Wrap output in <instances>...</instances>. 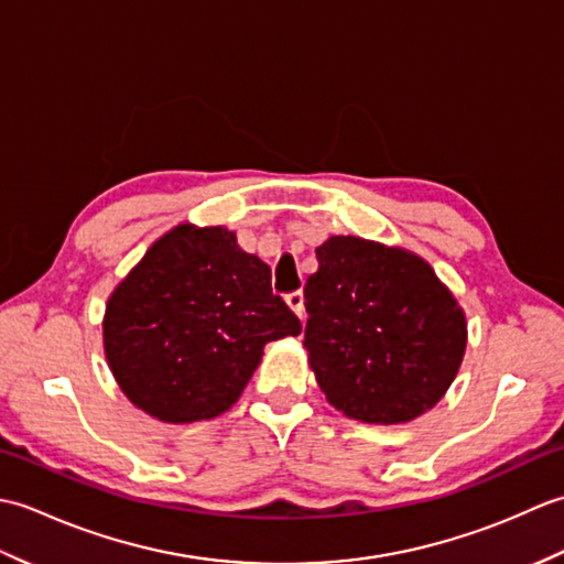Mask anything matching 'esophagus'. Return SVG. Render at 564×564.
Segmentation results:
<instances>
[{"mask_svg": "<svg viewBox=\"0 0 564 564\" xmlns=\"http://www.w3.org/2000/svg\"><path fill=\"white\" fill-rule=\"evenodd\" d=\"M285 303H289V307L293 310V313L303 319L305 315V301H303V293L301 291H293L285 295Z\"/></svg>", "mask_w": 564, "mask_h": 564, "instance_id": "1", "label": "esophagus"}]
</instances>
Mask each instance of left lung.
Returning <instances> with one entry per match:
<instances>
[{"label": "left lung", "mask_w": 564, "mask_h": 564, "mask_svg": "<svg viewBox=\"0 0 564 564\" xmlns=\"http://www.w3.org/2000/svg\"><path fill=\"white\" fill-rule=\"evenodd\" d=\"M315 254L303 346L327 402L366 424H404L431 410L465 356L453 293L402 247L337 235Z\"/></svg>", "instance_id": "8db88e82"}]
</instances>
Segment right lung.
<instances>
[{"instance_id":"add662e5","label":"right lung","mask_w":564,"mask_h":564,"mask_svg":"<svg viewBox=\"0 0 564 564\" xmlns=\"http://www.w3.org/2000/svg\"><path fill=\"white\" fill-rule=\"evenodd\" d=\"M301 319L271 291V269L227 227L182 223L116 285L104 315L111 373L160 422L213 419L239 400L263 346Z\"/></svg>"}]
</instances>
